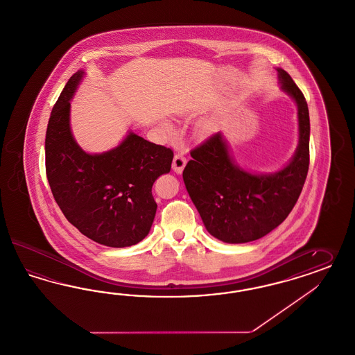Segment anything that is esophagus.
Segmentation results:
<instances>
[{
  "mask_svg": "<svg viewBox=\"0 0 355 355\" xmlns=\"http://www.w3.org/2000/svg\"><path fill=\"white\" fill-rule=\"evenodd\" d=\"M185 164H187V159H185L183 154H176L175 158H173V162H172V168L176 173H182Z\"/></svg>",
  "mask_w": 355,
  "mask_h": 355,
  "instance_id": "obj_1",
  "label": "esophagus"
}]
</instances>
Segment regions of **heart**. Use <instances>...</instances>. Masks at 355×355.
Returning a JSON list of instances; mask_svg holds the SVG:
<instances>
[{
	"mask_svg": "<svg viewBox=\"0 0 355 355\" xmlns=\"http://www.w3.org/2000/svg\"><path fill=\"white\" fill-rule=\"evenodd\" d=\"M167 128H170V125H168V123H167Z\"/></svg>",
	"mask_w": 355,
	"mask_h": 355,
	"instance_id": "b5f03b06",
	"label": "heart"
}]
</instances>
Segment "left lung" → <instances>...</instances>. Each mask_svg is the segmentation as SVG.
Masks as SVG:
<instances>
[{"mask_svg":"<svg viewBox=\"0 0 355 355\" xmlns=\"http://www.w3.org/2000/svg\"><path fill=\"white\" fill-rule=\"evenodd\" d=\"M282 89L297 105L299 145L288 164L275 173H251L236 166L223 134L191 151L184 184L207 230L226 243H245L268 234L288 217L309 168V112L288 73L277 68Z\"/></svg>","mask_w":355,"mask_h":355,"instance_id":"8db88e82","label":"left lung"}]
</instances>
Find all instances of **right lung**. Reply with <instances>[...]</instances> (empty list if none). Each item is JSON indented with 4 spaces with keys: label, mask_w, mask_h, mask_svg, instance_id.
<instances>
[{
    "label": "right lung",
    "mask_w": 355,
    "mask_h": 355,
    "mask_svg": "<svg viewBox=\"0 0 355 355\" xmlns=\"http://www.w3.org/2000/svg\"><path fill=\"white\" fill-rule=\"evenodd\" d=\"M84 76H71L53 105L46 132V173L53 198L80 233L109 248H128L145 238L157 213L151 193L171 170V148L129 132L116 148L88 154L69 126L71 100Z\"/></svg>",
    "instance_id": "1"
}]
</instances>
